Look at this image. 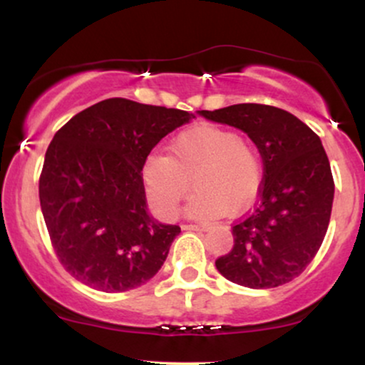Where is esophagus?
<instances>
[{"mask_svg": "<svg viewBox=\"0 0 365 365\" xmlns=\"http://www.w3.org/2000/svg\"><path fill=\"white\" fill-rule=\"evenodd\" d=\"M209 226H211V225H209V223H200V225H182V230H202V232H204V230H209Z\"/></svg>", "mask_w": 365, "mask_h": 365, "instance_id": "1", "label": "esophagus"}]
</instances>
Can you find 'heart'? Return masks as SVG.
Listing matches in <instances>:
<instances>
[{
    "mask_svg": "<svg viewBox=\"0 0 365 365\" xmlns=\"http://www.w3.org/2000/svg\"><path fill=\"white\" fill-rule=\"evenodd\" d=\"M262 159L257 145L220 125H197L170 142L168 156L150 154L142 166L145 194L163 220H173L180 204L195 217L242 212L257 199L262 187Z\"/></svg>",
    "mask_w": 365,
    "mask_h": 365,
    "instance_id": "1",
    "label": "heart"
}]
</instances>
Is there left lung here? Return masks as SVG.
I'll list each match as a JSON object with an SVG mask.
<instances>
[{"mask_svg": "<svg viewBox=\"0 0 365 365\" xmlns=\"http://www.w3.org/2000/svg\"><path fill=\"white\" fill-rule=\"evenodd\" d=\"M204 118L244 130L264 165L259 200L233 223V247L216 259L230 282L274 288L302 274L328 232L334 182L321 139L292 113L244 103Z\"/></svg>", "mask_w": 365, "mask_h": 365, "instance_id": "1", "label": "left lung"}]
</instances>
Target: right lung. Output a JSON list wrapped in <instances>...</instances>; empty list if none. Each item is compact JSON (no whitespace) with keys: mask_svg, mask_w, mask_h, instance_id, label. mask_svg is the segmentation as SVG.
Instances as JSON below:
<instances>
[{"mask_svg":"<svg viewBox=\"0 0 365 365\" xmlns=\"http://www.w3.org/2000/svg\"><path fill=\"white\" fill-rule=\"evenodd\" d=\"M194 113L111 98L66 121L46 150L39 199L51 245L75 279L106 293L161 269L178 225L145 211L142 166Z\"/></svg>","mask_w":365,"mask_h":365,"instance_id":"add662e5","label":"right lung"}]
</instances>
